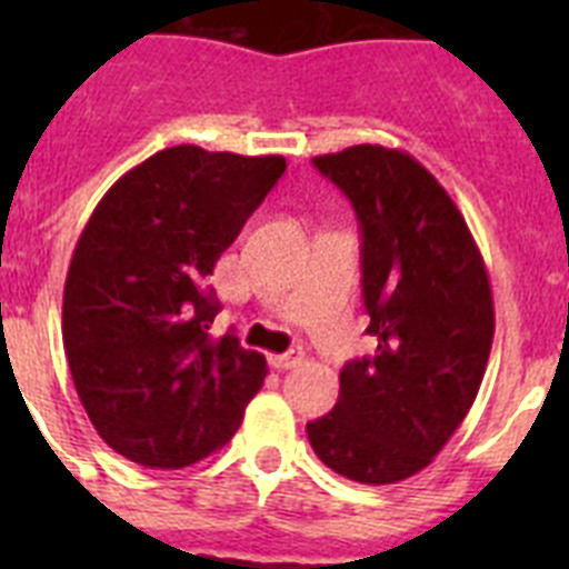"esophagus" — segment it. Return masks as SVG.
<instances>
[{
  "mask_svg": "<svg viewBox=\"0 0 569 569\" xmlns=\"http://www.w3.org/2000/svg\"><path fill=\"white\" fill-rule=\"evenodd\" d=\"M301 359H305V356H301L299 350H288V353L270 356V367H273V370H290V367L301 365Z\"/></svg>",
  "mask_w": 569,
  "mask_h": 569,
  "instance_id": "34e87169",
  "label": "esophagus"
}]
</instances>
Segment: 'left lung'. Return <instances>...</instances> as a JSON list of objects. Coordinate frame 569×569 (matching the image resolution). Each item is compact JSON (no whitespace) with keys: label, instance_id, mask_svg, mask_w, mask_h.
Masks as SVG:
<instances>
[{"label":"left lung","instance_id":"left-lung-1","mask_svg":"<svg viewBox=\"0 0 569 569\" xmlns=\"http://www.w3.org/2000/svg\"><path fill=\"white\" fill-rule=\"evenodd\" d=\"M313 164L359 219L379 345L341 367L339 401L308 439L345 479L396 485L433 461L476 401L496 330L490 279L461 210L410 153L353 144Z\"/></svg>","mask_w":569,"mask_h":569}]
</instances>
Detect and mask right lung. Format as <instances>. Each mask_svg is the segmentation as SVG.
<instances>
[{
  "label": "right lung",
  "instance_id": "obj_1",
  "mask_svg": "<svg viewBox=\"0 0 569 569\" xmlns=\"http://www.w3.org/2000/svg\"><path fill=\"white\" fill-rule=\"evenodd\" d=\"M284 168L176 144L128 170L84 224L64 279V356L90 425L124 459L196 465L259 393L264 356L208 333V276Z\"/></svg>",
  "mask_w": 569,
  "mask_h": 569
}]
</instances>
